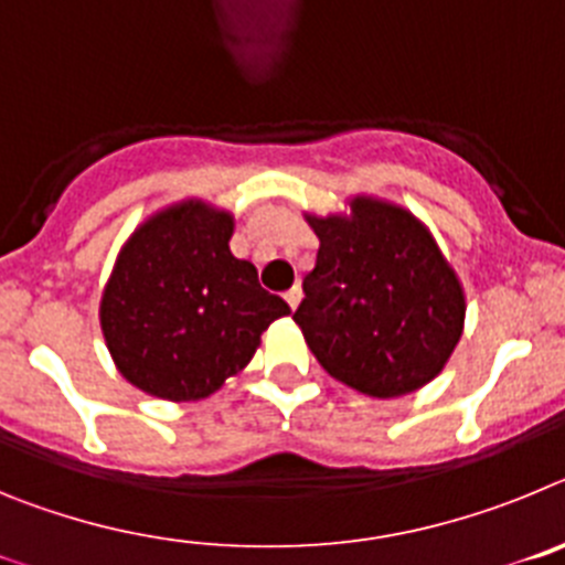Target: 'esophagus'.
Masks as SVG:
<instances>
[{
	"label": "esophagus",
	"mask_w": 565,
	"mask_h": 565,
	"mask_svg": "<svg viewBox=\"0 0 565 565\" xmlns=\"http://www.w3.org/2000/svg\"><path fill=\"white\" fill-rule=\"evenodd\" d=\"M299 299H302V288H299V286L288 288V291H286V302H288V306H291V311L299 306Z\"/></svg>",
	"instance_id": "esophagus-1"
}]
</instances>
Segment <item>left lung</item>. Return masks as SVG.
<instances>
[{
  "mask_svg": "<svg viewBox=\"0 0 565 565\" xmlns=\"http://www.w3.org/2000/svg\"><path fill=\"white\" fill-rule=\"evenodd\" d=\"M351 212L308 217L319 252L294 322L333 379L396 398L436 379L456 351L463 288L407 209L353 198Z\"/></svg>",
  "mask_w": 565,
  "mask_h": 565,
  "instance_id": "1",
  "label": "left lung"
}]
</instances>
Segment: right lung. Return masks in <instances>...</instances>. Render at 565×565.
<instances>
[{
	"mask_svg": "<svg viewBox=\"0 0 565 565\" xmlns=\"http://www.w3.org/2000/svg\"><path fill=\"white\" fill-rule=\"evenodd\" d=\"M234 221L203 201L152 214L115 259L102 331L129 384L169 402L212 396L252 362L286 299L228 248Z\"/></svg>",
	"mask_w": 565,
	"mask_h": 565,
	"instance_id": "1",
	"label": "right lung"
}]
</instances>
